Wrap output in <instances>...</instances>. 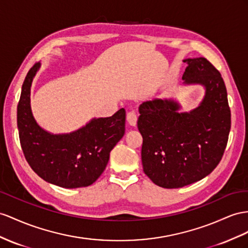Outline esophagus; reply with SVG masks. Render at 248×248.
<instances>
[{"instance_id":"esophagus-1","label":"esophagus","mask_w":248,"mask_h":248,"mask_svg":"<svg viewBox=\"0 0 248 248\" xmlns=\"http://www.w3.org/2000/svg\"><path fill=\"white\" fill-rule=\"evenodd\" d=\"M126 122L131 126H136L137 124V115L134 112H129L126 114Z\"/></svg>"}]
</instances>
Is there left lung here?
I'll list each match as a JSON object with an SVG mask.
<instances>
[{"mask_svg":"<svg viewBox=\"0 0 248 248\" xmlns=\"http://www.w3.org/2000/svg\"><path fill=\"white\" fill-rule=\"evenodd\" d=\"M183 85H200V105L179 112L173 98H155L139 107L143 172L158 186L178 188L199 181L218 166L231 131V109L220 72L204 58L186 59Z\"/></svg>","mask_w":248,"mask_h":248,"instance_id":"1","label":"left lung"}]
</instances>
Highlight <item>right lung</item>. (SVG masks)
I'll use <instances>...</instances> for the list:
<instances>
[{"instance_id":"obj_1","label":"right lung","mask_w":248,"mask_h":248,"mask_svg":"<svg viewBox=\"0 0 248 248\" xmlns=\"http://www.w3.org/2000/svg\"><path fill=\"white\" fill-rule=\"evenodd\" d=\"M41 62L29 70L17 105V129L27 162L42 179L61 187L91 186L103 174L110 152L124 134L125 111L111 117L93 118L80 129L66 134L44 130L33 117L30 90Z\"/></svg>"}]
</instances>
